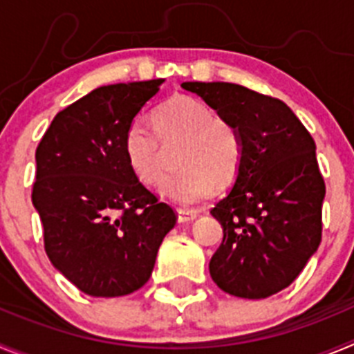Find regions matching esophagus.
<instances>
[{"instance_id":"34e87169","label":"esophagus","mask_w":354,"mask_h":354,"mask_svg":"<svg viewBox=\"0 0 354 354\" xmlns=\"http://www.w3.org/2000/svg\"><path fill=\"white\" fill-rule=\"evenodd\" d=\"M196 211H186V209H177V220L179 223H189L196 218Z\"/></svg>"}]
</instances>
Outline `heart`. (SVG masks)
<instances>
[{"label": "heart", "mask_w": 354, "mask_h": 354, "mask_svg": "<svg viewBox=\"0 0 354 354\" xmlns=\"http://www.w3.org/2000/svg\"><path fill=\"white\" fill-rule=\"evenodd\" d=\"M154 129L134 118L124 133V154L140 183L156 186L167 170V150L180 143L177 174L162 180L161 193L177 204L193 205L212 195L216 184L237 179L245 142L236 124L216 117L196 97L175 95L154 111Z\"/></svg>", "instance_id": "b5f03b06"}]
</instances>
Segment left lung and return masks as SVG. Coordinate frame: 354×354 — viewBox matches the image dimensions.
Instances as JSON below:
<instances>
[{
    "mask_svg": "<svg viewBox=\"0 0 354 354\" xmlns=\"http://www.w3.org/2000/svg\"><path fill=\"white\" fill-rule=\"evenodd\" d=\"M236 124L245 158L232 189L211 214L223 241L209 262L225 292L262 299L298 278L323 236L324 179L315 142L277 97L234 83H183Z\"/></svg>",
    "mask_w": 354,
    "mask_h": 354,
    "instance_id": "left-lung-1",
    "label": "left lung"
}]
</instances>
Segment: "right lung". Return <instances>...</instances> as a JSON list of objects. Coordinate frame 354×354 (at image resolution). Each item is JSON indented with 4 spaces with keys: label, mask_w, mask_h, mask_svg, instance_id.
<instances>
[{
    "label": "right lung",
    "mask_w": 354,
    "mask_h": 354,
    "mask_svg": "<svg viewBox=\"0 0 354 354\" xmlns=\"http://www.w3.org/2000/svg\"><path fill=\"white\" fill-rule=\"evenodd\" d=\"M162 80L99 86L53 118L35 150L31 200L49 261L81 292L138 290L177 221L131 171L124 133Z\"/></svg>",
    "instance_id": "1"
}]
</instances>
